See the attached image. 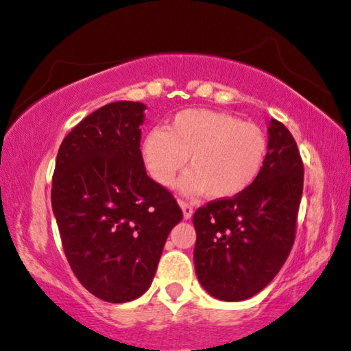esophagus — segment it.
<instances>
[{"label":"esophagus","mask_w":351,"mask_h":351,"mask_svg":"<svg viewBox=\"0 0 351 351\" xmlns=\"http://www.w3.org/2000/svg\"><path fill=\"white\" fill-rule=\"evenodd\" d=\"M180 207H181V210H183V218L184 219H189L191 217H193V213H194L193 205L188 204V202H183V200H180Z\"/></svg>","instance_id":"obj_1"}]
</instances>
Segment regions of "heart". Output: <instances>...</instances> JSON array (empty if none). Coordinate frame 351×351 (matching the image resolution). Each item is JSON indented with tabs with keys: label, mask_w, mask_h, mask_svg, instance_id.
Masks as SVG:
<instances>
[{
	"label": "heart",
	"mask_w": 351,
	"mask_h": 351,
	"mask_svg": "<svg viewBox=\"0 0 351 351\" xmlns=\"http://www.w3.org/2000/svg\"><path fill=\"white\" fill-rule=\"evenodd\" d=\"M139 152L152 180L165 188L173 186L189 157L193 170L181 180V193L226 200L245 193L258 178L268 139L258 125L228 112L186 109L168 120L167 130H149Z\"/></svg>",
	"instance_id": "obj_1"
}]
</instances>
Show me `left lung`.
Here are the masks:
<instances>
[{
  "mask_svg": "<svg viewBox=\"0 0 351 351\" xmlns=\"http://www.w3.org/2000/svg\"><path fill=\"white\" fill-rule=\"evenodd\" d=\"M303 193V162L281 121L268 125V154L245 193L195 210L194 266L210 295L241 302L268 286L295 239Z\"/></svg>",
  "mask_w": 351,
  "mask_h": 351,
  "instance_id": "8db88e82",
  "label": "left lung"
}]
</instances>
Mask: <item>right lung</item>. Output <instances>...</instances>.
<instances>
[{
    "mask_svg": "<svg viewBox=\"0 0 351 351\" xmlns=\"http://www.w3.org/2000/svg\"><path fill=\"white\" fill-rule=\"evenodd\" d=\"M144 110L133 101L101 107L64 138L56 158L51 204L65 256L82 286L110 303L147 291L183 218L141 160Z\"/></svg>",
    "mask_w": 351,
    "mask_h": 351,
    "instance_id": "obj_1",
    "label": "right lung"
}]
</instances>
